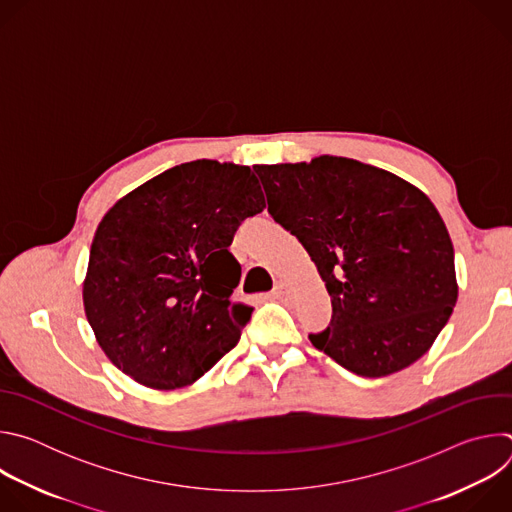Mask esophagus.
<instances>
[{"mask_svg": "<svg viewBox=\"0 0 512 512\" xmlns=\"http://www.w3.org/2000/svg\"><path fill=\"white\" fill-rule=\"evenodd\" d=\"M289 296H291L289 285L283 283V281H279V283L275 285V289H273V298H275V300H287Z\"/></svg>", "mask_w": 512, "mask_h": 512, "instance_id": "34e87169", "label": "esophagus"}]
</instances>
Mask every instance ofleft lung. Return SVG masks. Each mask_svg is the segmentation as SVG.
Returning <instances> with one entry per match:
<instances>
[{"label":"left lung","mask_w":512,"mask_h":512,"mask_svg":"<svg viewBox=\"0 0 512 512\" xmlns=\"http://www.w3.org/2000/svg\"><path fill=\"white\" fill-rule=\"evenodd\" d=\"M253 168L269 214L298 237L330 294V326L312 344L371 379L421 358L458 302L454 245L427 194L338 156Z\"/></svg>","instance_id":"1"}]
</instances>
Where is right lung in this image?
<instances>
[{
  "instance_id": "right-lung-1",
  "label": "right lung",
  "mask_w": 512,
  "mask_h": 512,
  "mask_svg": "<svg viewBox=\"0 0 512 512\" xmlns=\"http://www.w3.org/2000/svg\"><path fill=\"white\" fill-rule=\"evenodd\" d=\"M265 208L249 166L196 160L119 198L95 231L83 306L95 338L135 383H196L241 338L253 308L233 304L229 245Z\"/></svg>"
}]
</instances>
